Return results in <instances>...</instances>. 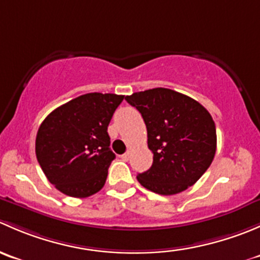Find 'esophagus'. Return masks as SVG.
<instances>
[{"mask_svg":"<svg viewBox=\"0 0 260 260\" xmlns=\"http://www.w3.org/2000/svg\"><path fill=\"white\" fill-rule=\"evenodd\" d=\"M122 159L123 161H128V159H129V157H131V152H125L124 154H122Z\"/></svg>","mask_w":260,"mask_h":260,"instance_id":"1","label":"esophagus"}]
</instances>
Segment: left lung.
<instances>
[{
  "instance_id": "8db88e82",
  "label": "left lung",
  "mask_w": 260,
  "mask_h": 260,
  "mask_svg": "<svg viewBox=\"0 0 260 260\" xmlns=\"http://www.w3.org/2000/svg\"><path fill=\"white\" fill-rule=\"evenodd\" d=\"M125 101L142 114L153 164L137 180L159 195H175L192 186L214 159L216 128L199 102L179 91L154 88Z\"/></svg>"
}]
</instances>
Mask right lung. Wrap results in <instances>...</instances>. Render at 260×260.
<instances>
[{
    "instance_id": "add662e5",
    "label": "right lung",
    "mask_w": 260,
    "mask_h": 260,
    "mask_svg": "<svg viewBox=\"0 0 260 260\" xmlns=\"http://www.w3.org/2000/svg\"><path fill=\"white\" fill-rule=\"evenodd\" d=\"M124 95L88 93L52 111L36 135V158L48 180L72 198L104 186L115 154L108 125Z\"/></svg>"
}]
</instances>
